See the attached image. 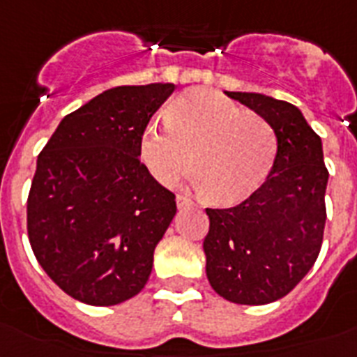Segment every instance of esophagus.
Listing matches in <instances>:
<instances>
[{
	"label": "esophagus",
	"mask_w": 357,
	"mask_h": 357,
	"mask_svg": "<svg viewBox=\"0 0 357 357\" xmlns=\"http://www.w3.org/2000/svg\"><path fill=\"white\" fill-rule=\"evenodd\" d=\"M176 202H178V207H179V209H183V207L195 206V202L190 200V198H187V196H183V195H178V196H176Z\"/></svg>",
	"instance_id": "34e87169"
}]
</instances>
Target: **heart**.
I'll return each mask as SVG.
<instances>
[{"instance_id":"obj_1","label":"heart","mask_w":357,"mask_h":357,"mask_svg":"<svg viewBox=\"0 0 357 357\" xmlns=\"http://www.w3.org/2000/svg\"><path fill=\"white\" fill-rule=\"evenodd\" d=\"M278 137L263 116L209 91L176 98L167 120H153L140 137V159L162 185L196 168L192 185L218 206L248 198L271 174Z\"/></svg>"}]
</instances>
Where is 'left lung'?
I'll return each mask as SVG.
<instances>
[{
  "label": "left lung",
  "mask_w": 357,
  "mask_h": 357,
  "mask_svg": "<svg viewBox=\"0 0 357 357\" xmlns=\"http://www.w3.org/2000/svg\"><path fill=\"white\" fill-rule=\"evenodd\" d=\"M271 123L278 153L268 178L241 204L206 209V272L222 298L263 305L283 298L315 265L326 224L321 137L293 103L226 92Z\"/></svg>",
  "instance_id": "1"
}]
</instances>
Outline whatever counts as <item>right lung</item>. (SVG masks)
<instances>
[{
	"label": "right lung",
	"instance_id": "add662e5",
	"mask_svg": "<svg viewBox=\"0 0 357 357\" xmlns=\"http://www.w3.org/2000/svg\"><path fill=\"white\" fill-rule=\"evenodd\" d=\"M172 83L114 86L66 114L36 159L27 234L72 298L116 305L144 289L176 196L140 161V137Z\"/></svg>",
	"mask_w": 357,
	"mask_h": 357
}]
</instances>
